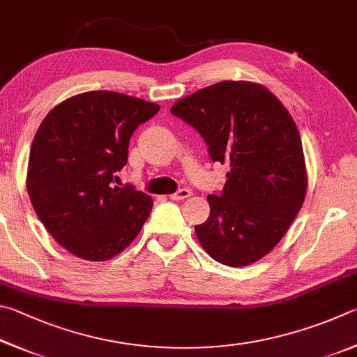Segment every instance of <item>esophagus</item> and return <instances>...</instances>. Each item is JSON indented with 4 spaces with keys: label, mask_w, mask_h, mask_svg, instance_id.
Instances as JSON below:
<instances>
[{
    "label": "esophagus",
    "mask_w": 357,
    "mask_h": 357,
    "mask_svg": "<svg viewBox=\"0 0 357 357\" xmlns=\"http://www.w3.org/2000/svg\"><path fill=\"white\" fill-rule=\"evenodd\" d=\"M191 195H192L191 190L182 188V190H178L177 192H174V195H171V199H172V201H183V199L190 197Z\"/></svg>",
    "instance_id": "obj_1"
}]
</instances>
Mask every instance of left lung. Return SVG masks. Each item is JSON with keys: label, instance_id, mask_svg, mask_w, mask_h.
I'll return each mask as SVG.
<instances>
[{"label": "left lung", "instance_id": "left-lung-1", "mask_svg": "<svg viewBox=\"0 0 357 357\" xmlns=\"http://www.w3.org/2000/svg\"><path fill=\"white\" fill-rule=\"evenodd\" d=\"M171 112L191 125L208 155L229 162L210 216L195 227L211 259L227 266L260 260L289 230L307 190L301 136L290 112L265 86L221 81L186 96Z\"/></svg>", "mask_w": 357, "mask_h": 357}]
</instances>
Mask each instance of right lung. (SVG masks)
<instances>
[{"mask_svg":"<svg viewBox=\"0 0 357 357\" xmlns=\"http://www.w3.org/2000/svg\"><path fill=\"white\" fill-rule=\"evenodd\" d=\"M160 106L111 91L59 103L43 119L29 152L26 188L43 226L68 252L103 261L133 241L152 197L114 186L133 131Z\"/></svg>","mask_w":357,"mask_h":357,"instance_id":"obj_1","label":"right lung"}]
</instances>
